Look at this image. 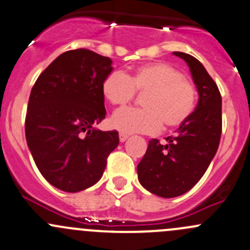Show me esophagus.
Returning a JSON list of instances; mask_svg holds the SVG:
<instances>
[{"mask_svg": "<svg viewBox=\"0 0 250 250\" xmlns=\"http://www.w3.org/2000/svg\"><path fill=\"white\" fill-rule=\"evenodd\" d=\"M128 137H129V135L127 134V133H123V132H120V141H125L128 139Z\"/></svg>", "mask_w": 250, "mask_h": 250, "instance_id": "obj_1", "label": "esophagus"}]
</instances>
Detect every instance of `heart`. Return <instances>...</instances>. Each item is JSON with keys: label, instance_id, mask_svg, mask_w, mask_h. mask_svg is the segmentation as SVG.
<instances>
[{"label": "heart", "instance_id": "1", "mask_svg": "<svg viewBox=\"0 0 250 250\" xmlns=\"http://www.w3.org/2000/svg\"><path fill=\"white\" fill-rule=\"evenodd\" d=\"M144 93L140 109L116 111L110 123L123 133L155 134L163 123L168 128L184 125L197 105V92L190 81L166 62H151L135 69L130 75L110 72L102 83V93L112 106H125L135 93Z\"/></svg>", "mask_w": 250, "mask_h": 250}]
</instances>
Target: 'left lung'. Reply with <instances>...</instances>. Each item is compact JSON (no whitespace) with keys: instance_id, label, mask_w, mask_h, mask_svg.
I'll return each instance as SVG.
<instances>
[{"instance_id":"left-lung-1","label":"left lung","mask_w":250,"mask_h":250,"mask_svg":"<svg viewBox=\"0 0 250 250\" xmlns=\"http://www.w3.org/2000/svg\"><path fill=\"white\" fill-rule=\"evenodd\" d=\"M188 62L198 99L191 117L176 134L148 141L147 150L138 165L140 184L153 195L172 198L184 195L200 181L218 151L221 137V95L214 80L195 57L174 52Z\"/></svg>"}]
</instances>
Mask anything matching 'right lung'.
<instances>
[{"mask_svg": "<svg viewBox=\"0 0 250 250\" xmlns=\"http://www.w3.org/2000/svg\"><path fill=\"white\" fill-rule=\"evenodd\" d=\"M110 58L89 49L67 50L40 75L25 117L27 146L43 178L78 192L94 185L118 145L117 130L95 129L106 115L102 83Z\"/></svg>", "mask_w": 250, "mask_h": 250, "instance_id": "obj_1", "label": "right lung"}]
</instances>
